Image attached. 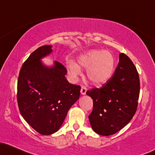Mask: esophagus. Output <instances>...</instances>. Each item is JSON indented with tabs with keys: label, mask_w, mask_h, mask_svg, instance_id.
<instances>
[{
	"label": "esophagus",
	"mask_w": 155,
	"mask_h": 155,
	"mask_svg": "<svg viewBox=\"0 0 155 155\" xmlns=\"http://www.w3.org/2000/svg\"><path fill=\"white\" fill-rule=\"evenodd\" d=\"M86 92H87V88L86 87L82 86L81 88V95H85L86 94Z\"/></svg>",
	"instance_id": "1"
}]
</instances>
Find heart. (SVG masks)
Here are the masks:
<instances>
[{
  "instance_id": "obj_1",
  "label": "heart",
  "mask_w": 155,
  "mask_h": 155,
  "mask_svg": "<svg viewBox=\"0 0 155 155\" xmlns=\"http://www.w3.org/2000/svg\"><path fill=\"white\" fill-rule=\"evenodd\" d=\"M79 65L74 61L67 62L70 75L77 79L81 74L80 67L87 69L88 79L95 84H103L107 82L113 76L115 61L113 55L106 51L92 50L81 54L78 59Z\"/></svg>"
}]
</instances>
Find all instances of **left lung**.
<instances>
[{
	"label": "left lung",
	"mask_w": 155,
	"mask_h": 155,
	"mask_svg": "<svg viewBox=\"0 0 155 155\" xmlns=\"http://www.w3.org/2000/svg\"><path fill=\"white\" fill-rule=\"evenodd\" d=\"M86 94L93 101L89 120L93 131L108 136L116 133L133 118L140 94V79L135 64L123 53L115 74L101 88Z\"/></svg>",
	"instance_id": "obj_1"
}]
</instances>
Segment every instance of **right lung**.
I'll use <instances>...</instances> for the list:
<instances>
[{
	"label": "right lung",
	"mask_w": 155,
	"mask_h": 155,
	"mask_svg": "<svg viewBox=\"0 0 155 155\" xmlns=\"http://www.w3.org/2000/svg\"><path fill=\"white\" fill-rule=\"evenodd\" d=\"M43 45L32 52L20 69L18 81V107L25 121L41 135L57 132L69 109L79 99L81 87L65 78L67 70L55 61L48 67L41 59L52 52Z\"/></svg>",
	"instance_id": "add662e5"
}]
</instances>
